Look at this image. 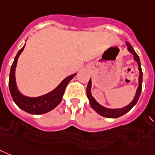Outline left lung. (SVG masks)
I'll list each match as a JSON object with an SVG mask.
<instances>
[{"label":"left lung","instance_id":"left-lung-1","mask_svg":"<svg viewBox=\"0 0 155 155\" xmlns=\"http://www.w3.org/2000/svg\"><path fill=\"white\" fill-rule=\"evenodd\" d=\"M126 45L127 47L128 51L133 55L134 57V60H135L138 64V68L139 71V87L136 90V93L134 95V99L130 102V104L127 105V106L123 107L122 108H107L106 107L102 106L101 104H99L95 98L93 97L91 95V80L90 79L87 87V95L89 99V103H90L91 107L94 109V110L101 116L106 117V118H109V119H115V118H119V117L122 116L123 114H125L126 113H127L128 111H130L132 109V107L137 104V102L139 100V97H140L141 91H142V87H143V71H142V68H141V64L140 60H139V56L137 55V53L134 51V48L128 42H126Z\"/></svg>","mask_w":155,"mask_h":155}]
</instances>
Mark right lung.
<instances>
[{
	"mask_svg": "<svg viewBox=\"0 0 155 155\" xmlns=\"http://www.w3.org/2000/svg\"><path fill=\"white\" fill-rule=\"evenodd\" d=\"M25 46V45H24L23 48L19 50L10 69L9 81H8L10 94L12 95V98L15 104L27 113L32 114H45V113L49 112L50 110H53L54 108L56 107L60 104L67 85L73 79L76 73L70 75L65 78L56 88L45 95L37 96V97H28V96L24 95L17 87L15 72H16L17 60L21 52L23 51Z\"/></svg>",
	"mask_w": 155,
	"mask_h": 155,
	"instance_id": "add662e5",
	"label": "right lung"
}]
</instances>
